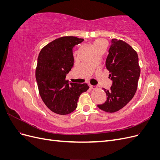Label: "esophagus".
<instances>
[{
    "mask_svg": "<svg viewBox=\"0 0 160 160\" xmlns=\"http://www.w3.org/2000/svg\"><path fill=\"white\" fill-rule=\"evenodd\" d=\"M89 88H90L91 89H93L95 88V86H93V85H89Z\"/></svg>",
    "mask_w": 160,
    "mask_h": 160,
    "instance_id": "obj_1",
    "label": "esophagus"
}]
</instances>
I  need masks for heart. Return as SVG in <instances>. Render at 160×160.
I'll list each match as a JSON object with an SVG mask.
<instances>
[{"label": "heart", "mask_w": 160, "mask_h": 160, "mask_svg": "<svg viewBox=\"0 0 160 160\" xmlns=\"http://www.w3.org/2000/svg\"><path fill=\"white\" fill-rule=\"evenodd\" d=\"M105 45V42L102 40L98 39V40L95 41V42H94V46L95 48L98 47L99 46H101V45Z\"/></svg>", "instance_id": "obj_1"}]
</instances>
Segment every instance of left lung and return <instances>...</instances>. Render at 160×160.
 I'll use <instances>...</instances> for the list:
<instances>
[{
    "label": "left lung",
    "mask_w": 160,
    "mask_h": 160,
    "mask_svg": "<svg viewBox=\"0 0 160 160\" xmlns=\"http://www.w3.org/2000/svg\"><path fill=\"white\" fill-rule=\"evenodd\" d=\"M105 66L113 84L109 90L103 89L107 100L98 107L105 112L114 113L125 107L137 91L140 75L138 53L127 42L113 38Z\"/></svg>",
    "instance_id": "obj_1"
}]
</instances>
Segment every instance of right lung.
I'll list each match as a JSON object with an SVG mask.
<instances>
[{"mask_svg": "<svg viewBox=\"0 0 160 160\" xmlns=\"http://www.w3.org/2000/svg\"><path fill=\"white\" fill-rule=\"evenodd\" d=\"M83 38L67 36L56 38L39 52L35 70L38 92L51 111L67 115L75 111L80 95L88 91V84L69 83L67 74L73 66L72 48Z\"/></svg>", "mask_w": 160, "mask_h": 160, "instance_id": "1", "label": "right lung"}]
</instances>
